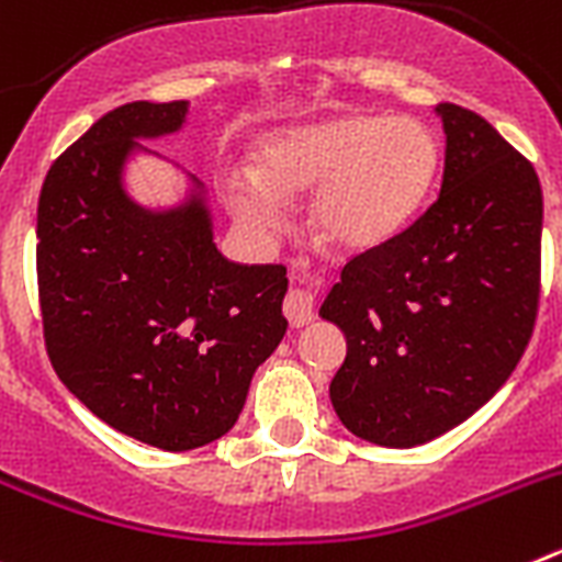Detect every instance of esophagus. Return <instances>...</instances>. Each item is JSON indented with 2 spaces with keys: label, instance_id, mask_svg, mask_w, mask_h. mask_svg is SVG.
<instances>
[{
  "label": "esophagus",
  "instance_id": "1",
  "mask_svg": "<svg viewBox=\"0 0 562 562\" xmlns=\"http://www.w3.org/2000/svg\"><path fill=\"white\" fill-rule=\"evenodd\" d=\"M312 286H317V278H306V286H292L284 297V315L295 329L312 324L315 317V292Z\"/></svg>",
  "mask_w": 562,
  "mask_h": 562
}]
</instances>
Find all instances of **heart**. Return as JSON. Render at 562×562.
Wrapping results in <instances>:
<instances>
[{"mask_svg": "<svg viewBox=\"0 0 562 562\" xmlns=\"http://www.w3.org/2000/svg\"><path fill=\"white\" fill-rule=\"evenodd\" d=\"M439 171V143L414 117L346 114L278 132L258 171H233L225 196L250 231L284 222V196L315 191V233L340 250H371L408 225Z\"/></svg>", "mask_w": 562, "mask_h": 562, "instance_id": "b5f03b06", "label": "heart"}]
</instances>
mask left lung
Listing matches in <instances>:
<instances>
[{
	"label": "left lung",
	"instance_id": "1",
	"mask_svg": "<svg viewBox=\"0 0 562 562\" xmlns=\"http://www.w3.org/2000/svg\"><path fill=\"white\" fill-rule=\"evenodd\" d=\"M445 173L434 205L351 256L321 317L346 335L329 385L346 428L414 448L473 416L509 380L540 297L543 193L532 162L481 114L439 103Z\"/></svg>",
	"mask_w": 562,
	"mask_h": 562
}]
</instances>
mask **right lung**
Segmentation results:
<instances>
[{"label": "right lung", "mask_w": 562, "mask_h": 562, "mask_svg": "<svg viewBox=\"0 0 562 562\" xmlns=\"http://www.w3.org/2000/svg\"><path fill=\"white\" fill-rule=\"evenodd\" d=\"M188 101L106 112L53 162L38 196L44 346L58 380L109 428L193 450L236 425L256 369L286 331L284 265H236L213 245L202 182L148 211L123 188L137 137L186 123Z\"/></svg>", "instance_id": "right-lung-1"}]
</instances>
